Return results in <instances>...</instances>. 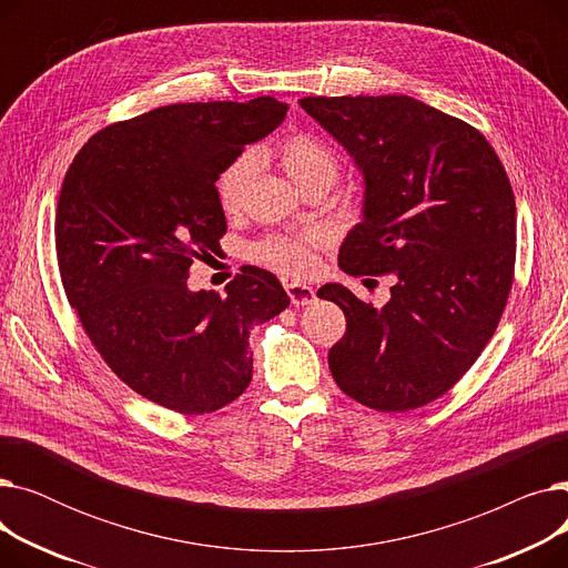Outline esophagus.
Segmentation results:
<instances>
[{
    "instance_id": "obj_1",
    "label": "esophagus",
    "mask_w": 568,
    "mask_h": 568,
    "mask_svg": "<svg viewBox=\"0 0 568 568\" xmlns=\"http://www.w3.org/2000/svg\"><path fill=\"white\" fill-rule=\"evenodd\" d=\"M285 292H287L290 302H292L294 306H308V304H313V302L317 300L315 290H313L311 285H306V283L290 281V283H285Z\"/></svg>"
}]
</instances>
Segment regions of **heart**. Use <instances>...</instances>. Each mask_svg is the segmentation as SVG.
Returning <instances> with one entry per match:
<instances>
[{
	"instance_id": "b5f03b06",
	"label": "heart",
	"mask_w": 568,
	"mask_h": 568,
	"mask_svg": "<svg viewBox=\"0 0 568 568\" xmlns=\"http://www.w3.org/2000/svg\"><path fill=\"white\" fill-rule=\"evenodd\" d=\"M278 159L287 176L300 189H306L315 182H324L332 186L334 179L338 176V156L334 154V149L308 133H294L285 138L278 144ZM257 163L260 159L255 152H244L221 172L216 182V193L223 212L234 214L242 209L246 191L257 172ZM322 242V232H308L296 239L272 236L264 239V242H260L253 248V257L266 266L276 268L281 274L304 276L313 266V248Z\"/></svg>"
}]
</instances>
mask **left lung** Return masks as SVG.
Listing matches in <instances>:
<instances>
[{
	"label": "left lung",
	"instance_id": "1",
	"mask_svg": "<svg viewBox=\"0 0 568 568\" xmlns=\"http://www.w3.org/2000/svg\"><path fill=\"white\" fill-rule=\"evenodd\" d=\"M302 108L364 179L362 221L338 266L396 278L382 308L341 283L317 290L347 317L329 349L332 375L379 412L428 405L479 359L506 306L516 262L509 176L479 131L412 97H311Z\"/></svg>",
	"mask_w": 568,
	"mask_h": 568
}]
</instances>
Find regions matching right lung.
I'll return each mask as SVG.
<instances>
[{
  "label": "right lung",
  "instance_id": "right-lung-1",
  "mask_svg": "<svg viewBox=\"0 0 568 568\" xmlns=\"http://www.w3.org/2000/svg\"><path fill=\"white\" fill-rule=\"evenodd\" d=\"M285 114L272 97L156 108L89 138L64 176L54 244L69 302L112 373L161 407L204 414L242 396L251 326L290 306L260 266L227 296L189 287L227 230L216 179Z\"/></svg>",
  "mask_w": 568,
  "mask_h": 568
}]
</instances>
